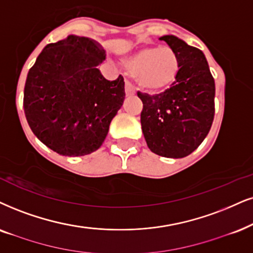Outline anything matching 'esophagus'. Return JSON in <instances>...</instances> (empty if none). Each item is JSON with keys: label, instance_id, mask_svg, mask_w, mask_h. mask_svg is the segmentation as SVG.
Segmentation results:
<instances>
[{"label": "esophagus", "instance_id": "obj_1", "mask_svg": "<svg viewBox=\"0 0 253 253\" xmlns=\"http://www.w3.org/2000/svg\"><path fill=\"white\" fill-rule=\"evenodd\" d=\"M125 93H126V95L135 94V88H134V86L129 82L125 83Z\"/></svg>", "mask_w": 253, "mask_h": 253}]
</instances>
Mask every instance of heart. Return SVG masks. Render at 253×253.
I'll use <instances>...</instances> for the list:
<instances>
[{
	"instance_id": "obj_1",
	"label": "heart",
	"mask_w": 253,
	"mask_h": 253,
	"mask_svg": "<svg viewBox=\"0 0 253 253\" xmlns=\"http://www.w3.org/2000/svg\"><path fill=\"white\" fill-rule=\"evenodd\" d=\"M140 88L150 93L165 91L176 82L181 69L177 52L168 45H139L123 58Z\"/></svg>"
}]
</instances>
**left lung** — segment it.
Segmentation results:
<instances>
[{"instance_id":"obj_1","label":"left lung","mask_w":253,"mask_h":253,"mask_svg":"<svg viewBox=\"0 0 253 253\" xmlns=\"http://www.w3.org/2000/svg\"><path fill=\"white\" fill-rule=\"evenodd\" d=\"M165 41L177 52L176 82L160 94L137 92L142 100L141 128L148 148L160 156L181 159L193 153L211 128L215 81L204 53L174 35Z\"/></svg>"}]
</instances>
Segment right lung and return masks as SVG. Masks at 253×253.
<instances>
[{
  "instance_id": "add662e5",
  "label": "right lung",
  "mask_w": 253,
  "mask_h": 253,
  "mask_svg": "<svg viewBox=\"0 0 253 253\" xmlns=\"http://www.w3.org/2000/svg\"><path fill=\"white\" fill-rule=\"evenodd\" d=\"M105 59L97 41L69 35L47 44L29 70L27 121L38 140L59 155L83 156L100 148L123 106L124 78L107 81L98 69Z\"/></svg>"
}]
</instances>
